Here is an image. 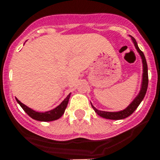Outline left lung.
<instances>
[{"label": "left lung", "mask_w": 160, "mask_h": 160, "mask_svg": "<svg viewBox=\"0 0 160 160\" xmlns=\"http://www.w3.org/2000/svg\"><path fill=\"white\" fill-rule=\"evenodd\" d=\"M132 40L134 42V44L135 46V48L137 49V51L140 53V57L142 58V62H143V81H142V85H141V89L139 93V95L135 98V99L131 102L130 106H128L127 108H126L123 111L117 112H102V111H99V110L96 109L95 107H93L92 105V107L94 109L95 112L98 116H102L103 118L106 119H110V120H121V119H125L126 117H128L129 116H131L133 112H135L136 108L139 107V105L140 104V102H142V100L145 98V94H146L147 88H148V82H149V77H148V66H147L146 59L144 55V53L141 50H140L138 44L135 41V39L132 37Z\"/></svg>", "instance_id": "left-lung-1"}]
</instances>
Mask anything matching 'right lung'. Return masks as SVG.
I'll use <instances>...</instances> for the list:
<instances>
[{
  "mask_svg": "<svg viewBox=\"0 0 160 160\" xmlns=\"http://www.w3.org/2000/svg\"><path fill=\"white\" fill-rule=\"evenodd\" d=\"M70 95H71V94H68L67 98L64 99V101H63L59 106H58V107H56V108L46 112H35V111L30 109V108H29L28 107H26L25 105L21 103L20 101L18 100L17 98H16V101H17L18 103L20 104V107H22L23 110H24L31 118L39 121H55V120H58V119H59L60 117L63 115V113H64L65 112V109H66V107H67L68 106V103Z\"/></svg>",
  "mask_w": 160,
  "mask_h": 160,
  "instance_id": "add662e5",
  "label": "right lung"
}]
</instances>
